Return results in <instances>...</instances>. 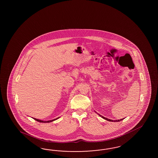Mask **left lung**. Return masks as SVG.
<instances>
[{"label":"left lung","instance_id":"obj_1","mask_svg":"<svg viewBox=\"0 0 158 158\" xmlns=\"http://www.w3.org/2000/svg\"><path fill=\"white\" fill-rule=\"evenodd\" d=\"M97 113V112H96ZM98 115H99V114H98ZM101 117V118H102L103 119H104L106 120H108V121H110V122H120V120H123V119H121L120 120H111V119H108V118H105V117H104V116H101V115H99Z\"/></svg>","mask_w":158,"mask_h":158}]
</instances>
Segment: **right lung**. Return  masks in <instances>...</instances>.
I'll use <instances>...</instances> for the list:
<instances>
[{"instance_id":"right-lung-1","label":"right lung","mask_w":158,"mask_h":158,"mask_svg":"<svg viewBox=\"0 0 158 158\" xmlns=\"http://www.w3.org/2000/svg\"><path fill=\"white\" fill-rule=\"evenodd\" d=\"M59 118H60V117H59ZM59 118H56V119H55L51 120H48V121H44V120L38 119L34 118H33V119L35 120H36V121H38L39 122H41V123H49V122H53L54 120H56L58 119Z\"/></svg>"}]
</instances>
